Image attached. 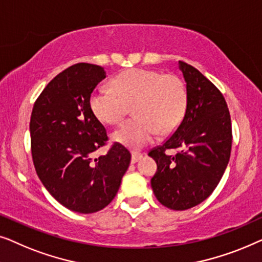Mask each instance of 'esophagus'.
<instances>
[{"label":"esophagus","instance_id":"1","mask_svg":"<svg viewBox=\"0 0 262 262\" xmlns=\"http://www.w3.org/2000/svg\"><path fill=\"white\" fill-rule=\"evenodd\" d=\"M142 159V154L139 153V152H133L132 153V164H135L138 163L139 160Z\"/></svg>","mask_w":262,"mask_h":262}]
</instances>
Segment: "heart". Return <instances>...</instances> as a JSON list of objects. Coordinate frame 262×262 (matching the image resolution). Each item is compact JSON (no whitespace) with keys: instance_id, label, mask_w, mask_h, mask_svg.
I'll use <instances>...</instances> for the list:
<instances>
[{"instance_id":"b5f03b06","label":"heart","mask_w":262,"mask_h":262,"mask_svg":"<svg viewBox=\"0 0 262 262\" xmlns=\"http://www.w3.org/2000/svg\"><path fill=\"white\" fill-rule=\"evenodd\" d=\"M114 89L99 86L90 97V106L102 122L115 124L133 104L135 116L114 132L116 142L141 148L158 132H174L185 115L187 95L184 83L173 75L147 69L127 70L114 79Z\"/></svg>"}]
</instances>
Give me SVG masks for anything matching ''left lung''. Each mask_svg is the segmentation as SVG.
I'll return each mask as SVG.
<instances>
[{
  "label": "left lung",
  "mask_w": 262,
  "mask_h": 262,
  "mask_svg": "<svg viewBox=\"0 0 262 262\" xmlns=\"http://www.w3.org/2000/svg\"><path fill=\"white\" fill-rule=\"evenodd\" d=\"M186 82L185 115L176 132L148 153L158 171L153 192L164 206L186 210L205 201L219 185L231 150V121L223 95L196 68L179 61ZM167 149H179L176 156Z\"/></svg>",
  "instance_id": "8db88e82"
}]
</instances>
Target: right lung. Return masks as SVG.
Wrapping results in <instances>:
<instances>
[{"label":"right lung","instance_id":"add662e5","mask_svg":"<svg viewBox=\"0 0 262 262\" xmlns=\"http://www.w3.org/2000/svg\"><path fill=\"white\" fill-rule=\"evenodd\" d=\"M102 66L79 62L59 73L36 99L31 115L34 167L46 190L72 211L93 213L116 196L130 164V153L115 142L105 156L91 154L108 141L90 106Z\"/></svg>","mask_w":262,"mask_h":262}]
</instances>
